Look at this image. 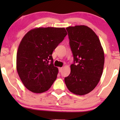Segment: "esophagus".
Masks as SVG:
<instances>
[{
    "instance_id": "obj_1",
    "label": "esophagus",
    "mask_w": 120,
    "mask_h": 120,
    "mask_svg": "<svg viewBox=\"0 0 120 120\" xmlns=\"http://www.w3.org/2000/svg\"><path fill=\"white\" fill-rule=\"evenodd\" d=\"M62 70H63V68H59V72H61Z\"/></svg>"
}]
</instances>
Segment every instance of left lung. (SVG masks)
Wrapping results in <instances>:
<instances>
[{
  "label": "left lung",
  "instance_id": "8db88e82",
  "mask_svg": "<svg viewBox=\"0 0 120 120\" xmlns=\"http://www.w3.org/2000/svg\"><path fill=\"white\" fill-rule=\"evenodd\" d=\"M66 29L74 63L65 83L71 93L83 95L93 90L99 82L104 68V51L99 39L90 27L77 25Z\"/></svg>",
  "mask_w": 120,
  "mask_h": 120
}]
</instances>
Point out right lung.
Listing matches in <instances>:
<instances>
[{
	"label": "right lung",
	"instance_id": "1",
	"mask_svg": "<svg viewBox=\"0 0 120 120\" xmlns=\"http://www.w3.org/2000/svg\"><path fill=\"white\" fill-rule=\"evenodd\" d=\"M67 35L64 27H48L34 29L23 37L16 67L22 82L30 91H46L56 80L59 71L53 65L52 54Z\"/></svg>",
	"mask_w": 120,
	"mask_h": 120
}]
</instances>
